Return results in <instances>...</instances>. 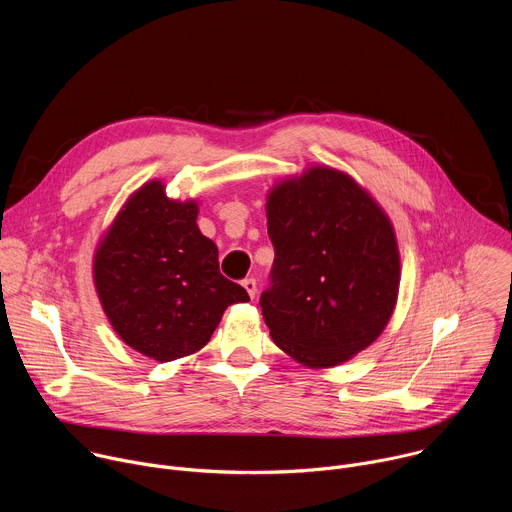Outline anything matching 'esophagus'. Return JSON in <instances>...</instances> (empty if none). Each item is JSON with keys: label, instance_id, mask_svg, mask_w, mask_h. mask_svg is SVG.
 Here are the masks:
<instances>
[{"label": "esophagus", "instance_id": "34e87169", "mask_svg": "<svg viewBox=\"0 0 512 512\" xmlns=\"http://www.w3.org/2000/svg\"><path fill=\"white\" fill-rule=\"evenodd\" d=\"M243 287H245V291L249 293V297H251V299L257 295V281H255L253 277L245 279V281H243Z\"/></svg>", "mask_w": 512, "mask_h": 512}]
</instances>
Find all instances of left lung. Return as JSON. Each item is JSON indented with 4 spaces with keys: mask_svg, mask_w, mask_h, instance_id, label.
<instances>
[{
    "mask_svg": "<svg viewBox=\"0 0 512 512\" xmlns=\"http://www.w3.org/2000/svg\"><path fill=\"white\" fill-rule=\"evenodd\" d=\"M265 211L275 261L261 309L275 346L313 370L352 360L396 309L400 251L390 217L325 164L275 183Z\"/></svg>",
    "mask_w": 512,
    "mask_h": 512,
    "instance_id": "left-lung-1",
    "label": "left lung"
}]
</instances>
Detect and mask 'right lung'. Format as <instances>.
Listing matches in <instances>:
<instances>
[{"label": "right lung", "instance_id": "add662e5", "mask_svg": "<svg viewBox=\"0 0 512 512\" xmlns=\"http://www.w3.org/2000/svg\"><path fill=\"white\" fill-rule=\"evenodd\" d=\"M164 189L148 181L128 197L96 247L92 275L122 342L173 362L207 346L225 309L249 295L221 275L219 249L197 225L199 203Z\"/></svg>", "mask_w": 512, "mask_h": 512}]
</instances>
